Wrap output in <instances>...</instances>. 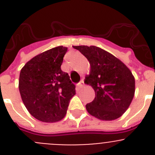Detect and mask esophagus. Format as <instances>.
<instances>
[{"mask_svg":"<svg viewBox=\"0 0 155 155\" xmlns=\"http://www.w3.org/2000/svg\"><path fill=\"white\" fill-rule=\"evenodd\" d=\"M84 84V80H81L79 83L77 84V87H78V89H80L81 87H83Z\"/></svg>","mask_w":155,"mask_h":155,"instance_id":"esophagus-1","label":"esophagus"}]
</instances>
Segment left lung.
I'll return each mask as SVG.
<instances>
[{"mask_svg":"<svg viewBox=\"0 0 155 155\" xmlns=\"http://www.w3.org/2000/svg\"><path fill=\"white\" fill-rule=\"evenodd\" d=\"M87 58L90 74L85 82L91 85L95 97L86 104L90 114L103 120L118 118L127 110L134 97L135 81L123 62L96 46H74Z\"/></svg>","mask_w":155,"mask_h":155,"instance_id":"1","label":"left lung"}]
</instances>
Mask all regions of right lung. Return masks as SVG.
Listing matches in <instances>:
<instances>
[{
  "instance_id": "right-lung-1",
  "label": "right lung",
  "mask_w": 155,
  "mask_h": 155,
  "mask_svg": "<svg viewBox=\"0 0 155 155\" xmlns=\"http://www.w3.org/2000/svg\"><path fill=\"white\" fill-rule=\"evenodd\" d=\"M68 48L58 46L37 55L21 69L19 91L31 115L43 122H55L65 116L75 85L61 66Z\"/></svg>"
}]
</instances>
